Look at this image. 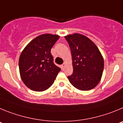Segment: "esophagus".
Listing matches in <instances>:
<instances>
[{"label": "esophagus", "mask_w": 123, "mask_h": 123, "mask_svg": "<svg viewBox=\"0 0 123 123\" xmlns=\"http://www.w3.org/2000/svg\"><path fill=\"white\" fill-rule=\"evenodd\" d=\"M65 66H66V64H62L61 66V68H62V69H64V67H65Z\"/></svg>", "instance_id": "1"}]
</instances>
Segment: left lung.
I'll return each mask as SVG.
<instances>
[{
    "instance_id": "1",
    "label": "left lung",
    "mask_w": 123,
    "mask_h": 123,
    "mask_svg": "<svg viewBox=\"0 0 123 123\" xmlns=\"http://www.w3.org/2000/svg\"><path fill=\"white\" fill-rule=\"evenodd\" d=\"M71 50L73 74L68 76L70 83L77 89L88 91L100 82L104 61L99 48L83 35L74 34L65 36Z\"/></svg>"
}]
</instances>
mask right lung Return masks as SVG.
<instances>
[{"instance_id":"right-lung-1","label":"right lung","mask_w":123,"mask_h":123,"mask_svg":"<svg viewBox=\"0 0 123 123\" xmlns=\"http://www.w3.org/2000/svg\"><path fill=\"white\" fill-rule=\"evenodd\" d=\"M59 38L58 35H40L24 48L19 59L21 80L34 91L46 90L55 81L61 68L53 62L51 49Z\"/></svg>"}]
</instances>
